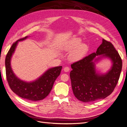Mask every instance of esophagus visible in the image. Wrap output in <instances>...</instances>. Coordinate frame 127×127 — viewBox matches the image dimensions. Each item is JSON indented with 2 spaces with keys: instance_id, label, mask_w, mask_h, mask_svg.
I'll use <instances>...</instances> for the list:
<instances>
[{
  "instance_id": "34e87169",
  "label": "esophagus",
  "mask_w": 127,
  "mask_h": 127,
  "mask_svg": "<svg viewBox=\"0 0 127 127\" xmlns=\"http://www.w3.org/2000/svg\"><path fill=\"white\" fill-rule=\"evenodd\" d=\"M69 67H67V66H66V67H65L64 68V72H68L69 71Z\"/></svg>"
}]
</instances>
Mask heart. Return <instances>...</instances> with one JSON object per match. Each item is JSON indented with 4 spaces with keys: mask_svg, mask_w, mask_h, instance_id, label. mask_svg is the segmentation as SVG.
<instances>
[{
    "mask_svg": "<svg viewBox=\"0 0 127 127\" xmlns=\"http://www.w3.org/2000/svg\"><path fill=\"white\" fill-rule=\"evenodd\" d=\"M81 39L78 37L69 40L63 46V49L66 51H71L69 58L70 60L76 61L82 59L86 55L88 50V46L85 43H81Z\"/></svg>",
    "mask_w": 127,
    "mask_h": 127,
    "instance_id": "b5f03b06",
    "label": "heart"
}]
</instances>
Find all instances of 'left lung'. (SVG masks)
I'll list each match as a JSON object with an SVG mask.
<instances>
[{"instance_id":"1","label":"left lung","mask_w":127,"mask_h":127,"mask_svg":"<svg viewBox=\"0 0 127 127\" xmlns=\"http://www.w3.org/2000/svg\"><path fill=\"white\" fill-rule=\"evenodd\" d=\"M103 58L112 61L111 69L105 74L96 72L95 63ZM122 60L114 45L102 39L95 53L71 65L70 72L72 90L77 99L84 102H93L104 99L114 91L122 69Z\"/></svg>"}]
</instances>
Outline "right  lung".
Wrapping results in <instances>:
<instances>
[{
    "label": "right lung",
    "mask_w": 127,
    "mask_h": 127,
    "mask_svg": "<svg viewBox=\"0 0 127 127\" xmlns=\"http://www.w3.org/2000/svg\"><path fill=\"white\" fill-rule=\"evenodd\" d=\"M28 36L17 40L9 50L5 59L6 77L11 90L18 96L28 100L38 101L43 99L50 93L56 79L60 75L62 66L52 67L36 80L27 82L21 80L13 73L11 67V59L19 41Z\"/></svg>",
    "instance_id": "right-lung-1"
}]
</instances>
